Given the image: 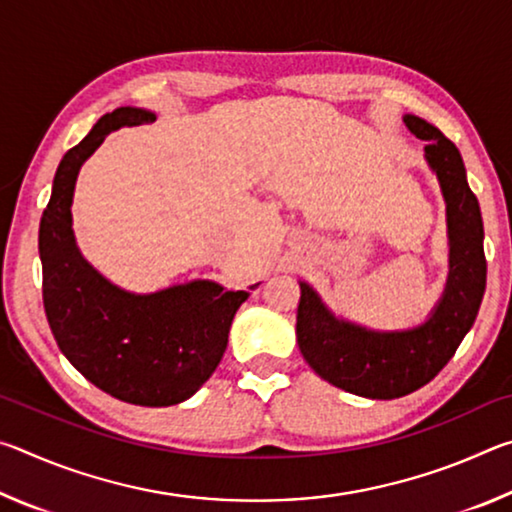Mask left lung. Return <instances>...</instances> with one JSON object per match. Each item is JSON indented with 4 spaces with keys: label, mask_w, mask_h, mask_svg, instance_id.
Here are the masks:
<instances>
[{
    "label": "left lung",
    "mask_w": 512,
    "mask_h": 512,
    "mask_svg": "<svg viewBox=\"0 0 512 512\" xmlns=\"http://www.w3.org/2000/svg\"><path fill=\"white\" fill-rule=\"evenodd\" d=\"M402 121L424 140V160L445 198L449 273L443 296L420 325L384 332L336 316L311 284L298 282L302 357L318 377L368 400H395L429 384L470 332L485 291L483 221L461 153L427 119L404 115Z\"/></svg>",
    "instance_id": "left-lung-1"
}]
</instances>
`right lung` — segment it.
<instances>
[{"label":"right lung","mask_w":512,"mask_h":512,"mask_svg":"<svg viewBox=\"0 0 512 512\" xmlns=\"http://www.w3.org/2000/svg\"><path fill=\"white\" fill-rule=\"evenodd\" d=\"M155 121L146 108L121 106L103 115L60 160L40 221L42 300L60 352L81 375L121 402L171 406L201 388L228 345L232 318L250 291H228L214 280L133 293L101 275L72 228V201L83 162L121 126Z\"/></svg>","instance_id":"1"}]
</instances>
